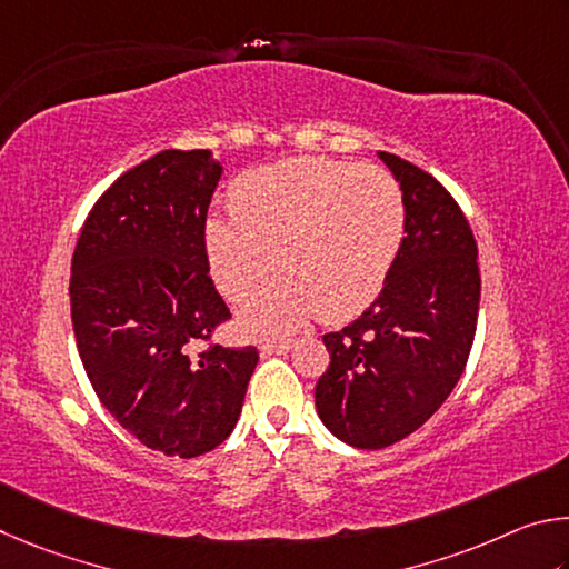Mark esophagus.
<instances>
[{
  "label": "esophagus",
  "instance_id": "34e87169",
  "mask_svg": "<svg viewBox=\"0 0 569 569\" xmlns=\"http://www.w3.org/2000/svg\"><path fill=\"white\" fill-rule=\"evenodd\" d=\"M290 347H292V340H264L262 345H259V352H262V357L284 355Z\"/></svg>",
  "mask_w": 569,
  "mask_h": 569
}]
</instances>
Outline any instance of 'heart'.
I'll use <instances>...</instances> for the list:
<instances>
[{"label": "heart", "instance_id": "1", "mask_svg": "<svg viewBox=\"0 0 569 569\" xmlns=\"http://www.w3.org/2000/svg\"><path fill=\"white\" fill-rule=\"evenodd\" d=\"M229 217H209L204 254L219 290L254 300L277 272L284 279L242 322L284 332L320 312L345 322L370 305L400 254L407 207L380 167L300 157L247 169L227 192ZM276 259H271V254Z\"/></svg>", "mask_w": 569, "mask_h": 569}]
</instances>
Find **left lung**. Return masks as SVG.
<instances>
[{"label":"left lung","instance_id":"1","mask_svg":"<svg viewBox=\"0 0 569 569\" xmlns=\"http://www.w3.org/2000/svg\"><path fill=\"white\" fill-rule=\"evenodd\" d=\"M400 182L407 229L377 300L322 340L330 367L315 405L327 430L360 450L405 440L440 410L472 350L480 267L470 222L425 169L377 152Z\"/></svg>","mask_w":569,"mask_h":569}]
</instances>
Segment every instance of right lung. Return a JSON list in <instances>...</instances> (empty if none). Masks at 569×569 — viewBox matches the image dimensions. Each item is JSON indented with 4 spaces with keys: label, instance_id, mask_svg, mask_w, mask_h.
Returning <instances> with one entry per match:
<instances>
[{
    "label": "right lung",
    "instance_id": "right-lung-1",
    "mask_svg": "<svg viewBox=\"0 0 569 569\" xmlns=\"http://www.w3.org/2000/svg\"><path fill=\"white\" fill-rule=\"evenodd\" d=\"M222 164L164 149L97 199L79 232L69 300L84 372L107 412L149 450L197 457L242 412L257 347H222L229 320L204 254Z\"/></svg>",
    "mask_w": 569,
    "mask_h": 569
}]
</instances>
